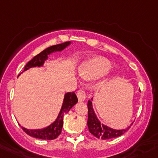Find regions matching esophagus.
<instances>
[{"instance_id":"1","label":"esophagus","mask_w":158,"mask_h":158,"mask_svg":"<svg viewBox=\"0 0 158 158\" xmlns=\"http://www.w3.org/2000/svg\"><path fill=\"white\" fill-rule=\"evenodd\" d=\"M77 97L79 101H83L86 98V92L83 89H79L77 92Z\"/></svg>"}]
</instances>
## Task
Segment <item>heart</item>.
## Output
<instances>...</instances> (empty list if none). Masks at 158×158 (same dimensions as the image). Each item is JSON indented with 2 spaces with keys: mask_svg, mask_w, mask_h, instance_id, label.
<instances>
[{
  "mask_svg": "<svg viewBox=\"0 0 158 158\" xmlns=\"http://www.w3.org/2000/svg\"><path fill=\"white\" fill-rule=\"evenodd\" d=\"M111 68V64L104 58H96L84 64L80 69V75L87 79H95L104 76Z\"/></svg>",
  "mask_w": 158,
  "mask_h": 158,
  "instance_id": "obj_1",
  "label": "heart"
}]
</instances>
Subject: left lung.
I'll return each mask as SVG.
<instances>
[{"label":"left lung","mask_w":158,"mask_h":158,"mask_svg":"<svg viewBox=\"0 0 158 158\" xmlns=\"http://www.w3.org/2000/svg\"><path fill=\"white\" fill-rule=\"evenodd\" d=\"M88 121L87 126L89 128V131L91 134L96 136L98 139H108L111 138L120 136L123 135L125 132H127L129 129L130 126L126 129H121V130H116L111 128L104 126L103 124H101L99 120L97 119L95 113L94 111L92 105V101H88Z\"/></svg>","instance_id":"8db88e82"}]
</instances>
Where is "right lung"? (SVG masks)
<instances>
[{
	"instance_id": "add662e5",
	"label": "right lung",
	"mask_w": 158,
	"mask_h": 158,
	"mask_svg": "<svg viewBox=\"0 0 158 158\" xmlns=\"http://www.w3.org/2000/svg\"><path fill=\"white\" fill-rule=\"evenodd\" d=\"M70 44V41H69V42H64L63 44L51 46L50 48L44 50L42 52H40L39 54L35 56L32 60H30L26 64V66L24 68V71L28 70V69L32 67H40V66H42L44 64L45 60L48 59V54L54 52V51H62V50H64ZM77 102L78 98L74 92L67 93L64 95V102H63L61 111L59 113L55 122H53L51 126H48L47 128H44L43 129H34V130H32V129L29 130V129H25L23 126H21L22 129H23V131L26 134H28V135L32 137L37 138V139H48V140H51V139H56L61 132V129H62L63 126V119H64V114H67L69 111V110Z\"/></svg>"
}]
</instances>
